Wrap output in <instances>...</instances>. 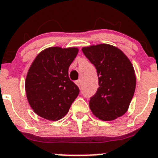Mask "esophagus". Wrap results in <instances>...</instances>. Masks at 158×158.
<instances>
[{"label":"esophagus","instance_id":"esophagus-1","mask_svg":"<svg viewBox=\"0 0 158 158\" xmlns=\"http://www.w3.org/2000/svg\"><path fill=\"white\" fill-rule=\"evenodd\" d=\"M76 84L78 85V87H81V80H78L76 81Z\"/></svg>","mask_w":158,"mask_h":158}]
</instances>
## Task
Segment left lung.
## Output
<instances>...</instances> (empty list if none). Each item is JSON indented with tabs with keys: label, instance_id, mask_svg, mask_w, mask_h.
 Segmentation results:
<instances>
[{
	"label": "left lung",
	"instance_id": "obj_1",
	"mask_svg": "<svg viewBox=\"0 0 158 158\" xmlns=\"http://www.w3.org/2000/svg\"><path fill=\"white\" fill-rule=\"evenodd\" d=\"M81 50L96 67L98 75V90L89 102L92 113L103 121L123 115L136 87V76L129 57L117 47L106 44Z\"/></svg>",
	"mask_w": 158,
	"mask_h": 158
}]
</instances>
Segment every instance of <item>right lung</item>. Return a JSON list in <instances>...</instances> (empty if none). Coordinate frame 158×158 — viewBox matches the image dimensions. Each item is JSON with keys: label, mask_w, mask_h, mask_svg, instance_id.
I'll return each mask as SVG.
<instances>
[{"label": "right lung", "mask_w": 158, "mask_h": 158, "mask_svg": "<svg viewBox=\"0 0 158 158\" xmlns=\"http://www.w3.org/2000/svg\"><path fill=\"white\" fill-rule=\"evenodd\" d=\"M77 48L51 47L37 55L27 73L24 87L30 107L48 120L61 119L79 94L68 77Z\"/></svg>", "instance_id": "1"}]
</instances>
